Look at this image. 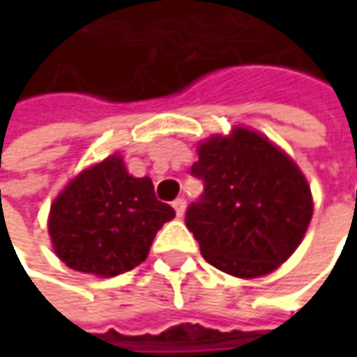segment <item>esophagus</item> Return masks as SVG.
<instances>
[{"label": "esophagus", "mask_w": 357, "mask_h": 357, "mask_svg": "<svg viewBox=\"0 0 357 357\" xmlns=\"http://www.w3.org/2000/svg\"><path fill=\"white\" fill-rule=\"evenodd\" d=\"M174 208H176V215L178 217H183V213H185V200L183 198H176L174 200Z\"/></svg>", "instance_id": "obj_1"}]
</instances>
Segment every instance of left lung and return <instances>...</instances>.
Wrapping results in <instances>:
<instances>
[{"label":"left lung","instance_id":"obj_1","mask_svg":"<svg viewBox=\"0 0 357 357\" xmlns=\"http://www.w3.org/2000/svg\"><path fill=\"white\" fill-rule=\"evenodd\" d=\"M190 174L204 192L185 211V225L215 268L254 279L273 273L300 246L312 194L300 167L248 128L211 136Z\"/></svg>","mask_w":357,"mask_h":357}]
</instances>
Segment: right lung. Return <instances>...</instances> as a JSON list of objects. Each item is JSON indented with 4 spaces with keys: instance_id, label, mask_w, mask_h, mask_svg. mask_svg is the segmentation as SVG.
I'll list each match as a JSON object with an SVG mask.
<instances>
[{
    "instance_id": "1",
    "label": "right lung",
    "mask_w": 357,
    "mask_h": 357,
    "mask_svg": "<svg viewBox=\"0 0 357 357\" xmlns=\"http://www.w3.org/2000/svg\"><path fill=\"white\" fill-rule=\"evenodd\" d=\"M176 211L157 200L151 178H132L119 155L80 172L51 204L49 236L70 268L97 277L132 271L149 256Z\"/></svg>"
}]
</instances>
